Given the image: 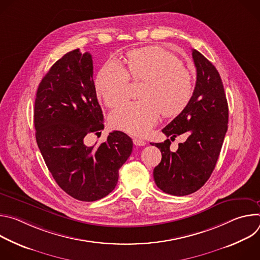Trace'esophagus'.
I'll use <instances>...</instances> for the list:
<instances>
[{
	"mask_svg": "<svg viewBox=\"0 0 260 260\" xmlns=\"http://www.w3.org/2000/svg\"><path fill=\"white\" fill-rule=\"evenodd\" d=\"M133 142H134V144H135L136 146H144V145L146 144L145 141H143V140H141V139H138V138H134V139H133Z\"/></svg>",
	"mask_w": 260,
	"mask_h": 260,
	"instance_id": "34e87169",
	"label": "esophagus"
}]
</instances>
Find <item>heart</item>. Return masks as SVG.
I'll list each match as a JSON object with an SVG mask.
<instances>
[{
	"label": "heart",
	"mask_w": 260,
	"mask_h": 260,
	"mask_svg": "<svg viewBox=\"0 0 260 260\" xmlns=\"http://www.w3.org/2000/svg\"><path fill=\"white\" fill-rule=\"evenodd\" d=\"M127 69L115 59L104 63L95 78V88L109 107L125 100L129 77L143 81L142 100L126 102L110 115L114 128L135 136L151 129L160 113L174 117L190 101L193 79L190 71L172 52L157 46L135 49L127 53Z\"/></svg>",
	"instance_id": "1"
}]
</instances>
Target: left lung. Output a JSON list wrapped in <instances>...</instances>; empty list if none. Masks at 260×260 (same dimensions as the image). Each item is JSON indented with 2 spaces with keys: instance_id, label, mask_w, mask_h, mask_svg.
Wrapping results in <instances>:
<instances>
[{
  "instance_id": "left-lung-1",
  "label": "left lung",
  "mask_w": 260,
  "mask_h": 260,
  "mask_svg": "<svg viewBox=\"0 0 260 260\" xmlns=\"http://www.w3.org/2000/svg\"><path fill=\"white\" fill-rule=\"evenodd\" d=\"M197 82L192 96L182 112L162 133L171 140L185 134L178 150H170L171 141L152 144L161 151V161L153 170L157 187L172 196H187L199 190L215 169L228 131L229 105L216 68L192 49Z\"/></svg>"
}]
</instances>
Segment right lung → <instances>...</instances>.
Here are the masks:
<instances>
[{"instance_id": "right-lung-1", "label": "right lung", "mask_w": 260, "mask_h": 260, "mask_svg": "<svg viewBox=\"0 0 260 260\" xmlns=\"http://www.w3.org/2000/svg\"><path fill=\"white\" fill-rule=\"evenodd\" d=\"M92 75L89 52L66 53L40 82L34 110L37 144L49 172L64 192L82 202L112 191L133 151L132 139L119 131L102 144H84L86 136L104 129Z\"/></svg>"}]
</instances>
